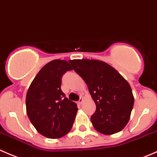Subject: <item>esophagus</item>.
I'll use <instances>...</instances> for the list:
<instances>
[{
  "label": "esophagus",
  "mask_w": 157,
  "mask_h": 157,
  "mask_svg": "<svg viewBox=\"0 0 157 157\" xmlns=\"http://www.w3.org/2000/svg\"><path fill=\"white\" fill-rule=\"evenodd\" d=\"M83 98H81L80 99H79V101H78V105H82V102H83Z\"/></svg>",
  "instance_id": "1"
}]
</instances>
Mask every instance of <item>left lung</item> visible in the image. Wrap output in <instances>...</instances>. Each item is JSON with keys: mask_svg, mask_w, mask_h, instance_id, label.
<instances>
[{"mask_svg": "<svg viewBox=\"0 0 157 157\" xmlns=\"http://www.w3.org/2000/svg\"><path fill=\"white\" fill-rule=\"evenodd\" d=\"M87 84L96 105L91 117L94 129L111 135L124 128L131 117L134 98L129 83L115 69L96 59L69 60Z\"/></svg>", "mask_w": 157, "mask_h": 157, "instance_id": "1", "label": "left lung"}]
</instances>
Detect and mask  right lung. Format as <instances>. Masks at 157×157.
<instances>
[{"mask_svg": "<svg viewBox=\"0 0 157 157\" xmlns=\"http://www.w3.org/2000/svg\"><path fill=\"white\" fill-rule=\"evenodd\" d=\"M72 68L66 60L55 59L40 70L26 93V114L36 131L48 138H60L72 129L77 105L61 90L62 77Z\"/></svg>", "mask_w": 157, "mask_h": 157, "instance_id": "add662e5", "label": "right lung"}]
</instances>
